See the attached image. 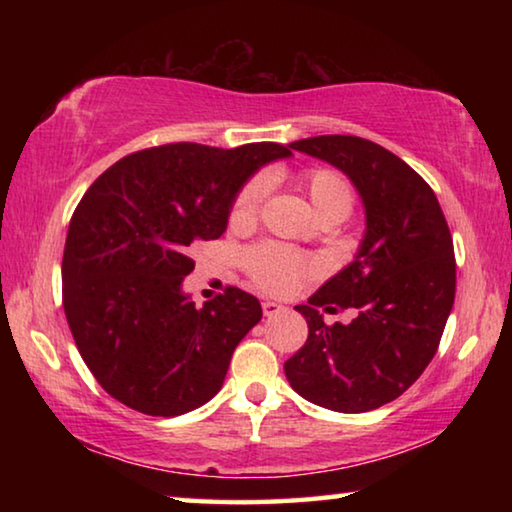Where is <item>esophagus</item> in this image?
Returning a JSON list of instances; mask_svg holds the SVG:
<instances>
[{
	"label": "esophagus",
	"instance_id": "esophagus-1",
	"mask_svg": "<svg viewBox=\"0 0 512 512\" xmlns=\"http://www.w3.org/2000/svg\"><path fill=\"white\" fill-rule=\"evenodd\" d=\"M262 311H264V316H277V314H280V311H284V307L277 305V302H273V300H264L262 302Z\"/></svg>",
	"mask_w": 512,
	"mask_h": 512
}]
</instances>
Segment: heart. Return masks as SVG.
Returning <instances> with one entry per match:
<instances>
[{"instance_id":"1","label":"heart","mask_w":512,"mask_h":512,"mask_svg":"<svg viewBox=\"0 0 512 512\" xmlns=\"http://www.w3.org/2000/svg\"><path fill=\"white\" fill-rule=\"evenodd\" d=\"M300 180L320 221H343L352 212L354 192L343 173L327 167H314L302 173ZM268 192H271L268 173L259 171L250 176L232 198L230 223L235 228H250L259 219ZM241 264L259 289L271 293H287L300 280L318 273L314 259L298 253V250L273 244V241L248 248L241 255Z\"/></svg>"}]
</instances>
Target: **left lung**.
Segmentation results:
<instances>
[{"mask_svg": "<svg viewBox=\"0 0 512 512\" xmlns=\"http://www.w3.org/2000/svg\"><path fill=\"white\" fill-rule=\"evenodd\" d=\"M291 149L350 176L366 205V237L357 259L296 307L309 336L284 372L293 391L325 409H379L397 400L438 352L456 293L452 232L427 180L384 146L318 135ZM320 308H352L355 318L327 326Z\"/></svg>", "mask_w": 512, "mask_h": 512, "instance_id": "left-lung-1", "label": "left lung"}]
</instances>
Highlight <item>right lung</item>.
Masks as SVG:
<instances>
[{
  "instance_id": "obj_1",
  "label": "right lung",
  "mask_w": 512,
  "mask_h": 512,
  "mask_svg": "<svg viewBox=\"0 0 512 512\" xmlns=\"http://www.w3.org/2000/svg\"><path fill=\"white\" fill-rule=\"evenodd\" d=\"M289 155L275 142H173L126 155L90 185L67 230L63 307L85 366L110 397L173 418L219 393L262 307L237 287L196 307L180 291L194 271L189 248L219 239L239 187Z\"/></svg>"
}]
</instances>
